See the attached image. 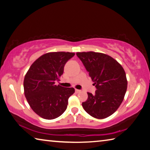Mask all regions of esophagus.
<instances>
[{
    "mask_svg": "<svg viewBox=\"0 0 150 150\" xmlns=\"http://www.w3.org/2000/svg\"><path fill=\"white\" fill-rule=\"evenodd\" d=\"M75 92H76V93H79V92H81V91H80V90H78V89H75Z\"/></svg>",
    "mask_w": 150,
    "mask_h": 150,
    "instance_id": "34e87169",
    "label": "esophagus"
}]
</instances>
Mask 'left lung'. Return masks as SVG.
<instances>
[{
    "label": "left lung",
    "instance_id": "left-lung-1",
    "mask_svg": "<svg viewBox=\"0 0 150 150\" xmlns=\"http://www.w3.org/2000/svg\"><path fill=\"white\" fill-rule=\"evenodd\" d=\"M96 87L82 103L86 112L96 119L112 115L124 99L127 88L126 73L121 65L107 54L95 52H77Z\"/></svg>",
    "mask_w": 150,
    "mask_h": 150
}]
</instances>
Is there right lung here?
I'll list each match as a JSON object with an SVG mask.
<instances>
[{
  "instance_id": "1",
  "label": "right lung",
  "mask_w": 150,
  "mask_h": 150,
  "mask_svg": "<svg viewBox=\"0 0 150 150\" xmlns=\"http://www.w3.org/2000/svg\"><path fill=\"white\" fill-rule=\"evenodd\" d=\"M74 55L68 52L45 54L32 64L25 74L24 94L30 107L40 117L56 119L67 109L68 98L75 89L56 85L55 81L59 80L65 64Z\"/></svg>"
}]
</instances>
